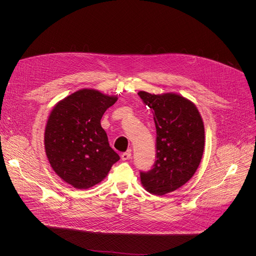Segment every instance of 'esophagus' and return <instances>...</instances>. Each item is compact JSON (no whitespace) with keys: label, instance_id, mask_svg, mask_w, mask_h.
<instances>
[{"label":"esophagus","instance_id":"34e87169","mask_svg":"<svg viewBox=\"0 0 256 256\" xmlns=\"http://www.w3.org/2000/svg\"><path fill=\"white\" fill-rule=\"evenodd\" d=\"M130 157H132L130 152H126V153L122 154V161H126V160L130 159Z\"/></svg>","mask_w":256,"mask_h":256}]
</instances>
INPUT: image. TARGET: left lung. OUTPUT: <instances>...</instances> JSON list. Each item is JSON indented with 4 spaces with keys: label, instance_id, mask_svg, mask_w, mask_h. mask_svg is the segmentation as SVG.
<instances>
[{
    "label": "left lung",
    "instance_id": "8db88e82",
    "mask_svg": "<svg viewBox=\"0 0 256 256\" xmlns=\"http://www.w3.org/2000/svg\"><path fill=\"white\" fill-rule=\"evenodd\" d=\"M138 96L153 112L157 132V160L140 172L144 188L164 196L184 186L198 170L204 149V126L196 104L177 93Z\"/></svg>",
    "mask_w": 256,
    "mask_h": 256
}]
</instances>
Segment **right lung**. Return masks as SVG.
I'll return each mask as SVG.
<instances>
[{
  "instance_id": "1",
  "label": "right lung",
  "mask_w": 256,
  "mask_h": 256,
  "mask_svg": "<svg viewBox=\"0 0 256 256\" xmlns=\"http://www.w3.org/2000/svg\"><path fill=\"white\" fill-rule=\"evenodd\" d=\"M118 97L84 88L60 100L44 130V149L54 171L68 184L87 190L107 176L120 156L112 149L101 118Z\"/></svg>"
}]
</instances>
